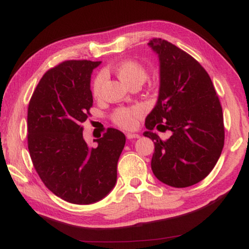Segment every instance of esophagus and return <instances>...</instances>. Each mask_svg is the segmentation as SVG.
<instances>
[{"instance_id": "34e87169", "label": "esophagus", "mask_w": 249, "mask_h": 249, "mask_svg": "<svg viewBox=\"0 0 249 249\" xmlns=\"http://www.w3.org/2000/svg\"><path fill=\"white\" fill-rule=\"evenodd\" d=\"M125 136H127L128 139H137V138L140 137L139 135H138V133H130V132H128Z\"/></svg>"}]
</instances>
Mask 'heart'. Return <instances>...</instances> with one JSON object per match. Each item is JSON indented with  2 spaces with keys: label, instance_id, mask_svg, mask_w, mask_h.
<instances>
[{
  "label": "heart",
  "instance_id": "1",
  "mask_svg": "<svg viewBox=\"0 0 249 249\" xmlns=\"http://www.w3.org/2000/svg\"><path fill=\"white\" fill-rule=\"evenodd\" d=\"M116 73L119 76L121 81H124L125 85L131 86L135 82L143 83L147 79V70L142 64L138 61L128 60L124 61L116 67ZM106 75L100 72L95 76L92 83V94L94 97H98L101 92L102 86L105 83ZM142 109L140 107H130V108H119L114 111L112 119L114 124H117L120 127L124 129H132L137 125L138 119L142 116Z\"/></svg>",
  "mask_w": 249,
  "mask_h": 249
}]
</instances>
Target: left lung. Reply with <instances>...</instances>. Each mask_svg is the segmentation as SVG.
Returning a JSON list of instances; mask_svg holds the SVG:
<instances>
[{
  "mask_svg": "<svg viewBox=\"0 0 249 249\" xmlns=\"http://www.w3.org/2000/svg\"><path fill=\"white\" fill-rule=\"evenodd\" d=\"M158 54V100L146 118L144 137L155 143L152 173L160 181L185 188L207 177L224 147L223 109L212 79L198 61L170 42L148 43ZM155 127L172 136L161 141Z\"/></svg>",
  "mask_w": 249,
  "mask_h": 249,
  "instance_id": "1",
  "label": "left lung"
}]
</instances>
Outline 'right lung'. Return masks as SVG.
<instances>
[{"mask_svg":"<svg viewBox=\"0 0 249 249\" xmlns=\"http://www.w3.org/2000/svg\"><path fill=\"white\" fill-rule=\"evenodd\" d=\"M101 62L64 61L42 76L28 109V147L41 180L71 204L101 200L117 182V164L125 136L108 128L89 147L82 124L93 98L91 73Z\"/></svg>","mask_w":249,"mask_h":249,"instance_id":"right-lung-1","label":"right lung"}]
</instances>
